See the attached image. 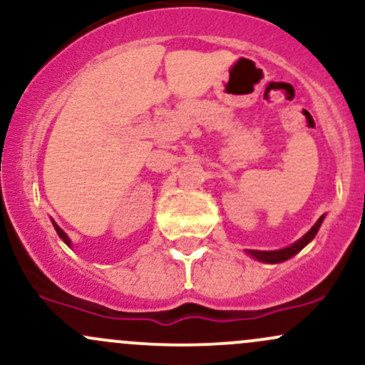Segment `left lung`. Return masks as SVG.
Returning <instances> with one entry per match:
<instances>
[{"label": "left lung", "instance_id": "left-lung-1", "mask_svg": "<svg viewBox=\"0 0 365 365\" xmlns=\"http://www.w3.org/2000/svg\"><path fill=\"white\" fill-rule=\"evenodd\" d=\"M322 220H324V216H320V218L317 220V223H315V225L312 227L310 230H308L307 234L303 235L302 239H299V241H296L294 244H291V246L284 247V250H279V251L247 250V255H251V256H253V258L258 259V262H263V263H282V262H286V259L293 258L296 253H299V251H302L303 247H305L307 244L315 237V234H317V232H319L320 225H322Z\"/></svg>", "mask_w": 365, "mask_h": 365}]
</instances>
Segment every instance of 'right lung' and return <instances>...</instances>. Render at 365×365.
I'll return each mask as SVG.
<instances>
[{
  "mask_svg": "<svg viewBox=\"0 0 365 365\" xmlns=\"http://www.w3.org/2000/svg\"><path fill=\"white\" fill-rule=\"evenodd\" d=\"M53 227H55V230H57L58 237H60V239H62V241H63V242H66V244H67V246H71V239H69V237H67V234H66V232H63V230H62V228H60V227H58V225H57V223H55V222H53Z\"/></svg>",
  "mask_w": 365,
  "mask_h": 365,
  "instance_id": "right-lung-1",
  "label": "right lung"
}]
</instances>
